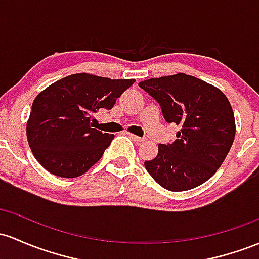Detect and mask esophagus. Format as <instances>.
I'll list each match as a JSON object with an SVG mask.
<instances>
[{
	"mask_svg": "<svg viewBox=\"0 0 259 259\" xmlns=\"http://www.w3.org/2000/svg\"><path fill=\"white\" fill-rule=\"evenodd\" d=\"M127 135L130 136V139H132V140H134L135 143H138V144L144 143V141H145V139L144 138H140V136H136L134 134H127Z\"/></svg>",
	"mask_w": 259,
	"mask_h": 259,
	"instance_id": "esophagus-1",
	"label": "esophagus"
}]
</instances>
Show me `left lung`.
<instances>
[{
	"label": "left lung",
	"mask_w": 259,
	"mask_h": 259,
	"mask_svg": "<svg viewBox=\"0 0 259 259\" xmlns=\"http://www.w3.org/2000/svg\"><path fill=\"white\" fill-rule=\"evenodd\" d=\"M160 103L167 123L180 126L172 144H160L155 158L145 161L151 177L172 192L200 186L212 177L231 149L235 115L219 88L186 73L139 83Z\"/></svg>",
	"instance_id": "left-lung-1"
}]
</instances>
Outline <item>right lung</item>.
Returning a JSON list of instances; mask_svg holds the SVG:
<instances>
[{"label": "right lung", "instance_id": "1", "mask_svg": "<svg viewBox=\"0 0 259 259\" xmlns=\"http://www.w3.org/2000/svg\"><path fill=\"white\" fill-rule=\"evenodd\" d=\"M134 82L73 73L41 91L27 121L28 144L36 161L58 177L86 173L114 138L93 129L91 118L101 108L112 109Z\"/></svg>", "mask_w": 259, "mask_h": 259}]
</instances>
